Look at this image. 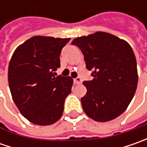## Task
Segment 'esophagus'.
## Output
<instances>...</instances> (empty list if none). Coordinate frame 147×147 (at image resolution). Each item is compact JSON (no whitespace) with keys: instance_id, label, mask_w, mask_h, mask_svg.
I'll return each mask as SVG.
<instances>
[{"instance_id":"esophagus-1","label":"esophagus","mask_w":147,"mask_h":147,"mask_svg":"<svg viewBox=\"0 0 147 147\" xmlns=\"http://www.w3.org/2000/svg\"><path fill=\"white\" fill-rule=\"evenodd\" d=\"M74 82L75 84H80V83L82 82V79H81L80 78H76L74 79Z\"/></svg>"}]
</instances>
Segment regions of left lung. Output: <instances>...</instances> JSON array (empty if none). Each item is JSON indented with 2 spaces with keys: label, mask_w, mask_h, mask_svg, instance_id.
<instances>
[{
  "label": "left lung",
  "mask_w": 147,
  "mask_h": 147,
  "mask_svg": "<svg viewBox=\"0 0 147 147\" xmlns=\"http://www.w3.org/2000/svg\"><path fill=\"white\" fill-rule=\"evenodd\" d=\"M82 51L92 81H84L87 94L81 98L85 114L97 122H107L123 114L138 87L137 60L131 46L105 32L76 37L72 43Z\"/></svg>",
  "instance_id": "1"
}]
</instances>
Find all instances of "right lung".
<instances>
[{"label":"right lung","instance_id":"add662e5","mask_svg":"<svg viewBox=\"0 0 147 147\" xmlns=\"http://www.w3.org/2000/svg\"><path fill=\"white\" fill-rule=\"evenodd\" d=\"M70 38L35 36L15 49L9 60V87L23 116L37 125H50L63 115L71 92V77L55 76L59 55Z\"/></svg>","mask_w":147,"mask_h":147}]
</instances>
